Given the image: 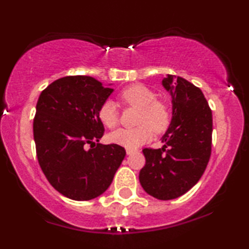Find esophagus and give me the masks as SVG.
Returning <instances> with one entry per match:
<instances>
[{"label": "esophagus", "instance_id": "esophagus-1", "mask_svg": "<svg viewBox=\"0 0 249 249\" xmlns=\"http://www.w3.org/2000/svg\"><path fill=\"white\" fill-rule=\"evenodd\" d=\"M134 152H135L134 149H129V148L125 149V153H127V155H130V154H132V153H134Z\"/></svg>", "mask_w": 249, "mask_h": 249}]
</instances>
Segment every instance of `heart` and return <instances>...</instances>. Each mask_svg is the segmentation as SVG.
<instances>
[{
  "instance_id": "b5f03b06",
  "label": "heart",
  "mask_w": 249,
  "mask_h": 249,
  "mask_svg": "<svg viewBox=\"0 0 249 249\" xmlns=\"http://www.w3.org/2000/svg\"><path fill=\"white\" fill-rule=\"evenodd\" d=\"M121 100L131 107L142 108L138 124H142L135 129H118L107 136V141L122 147L135 149L151 141L152 130L159 132L166 127L169 121V111L162 102L156 101L154 91L144 85H134L121 93ZM98 119L107 128H114L119 115L115 104L105 101L98 108ZM151 128H149V127Z\"/></svg>"
}]
</instances>
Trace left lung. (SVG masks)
Returning a JSON list of instances; mask_svg holds the SVG:
<instances>
[{
  "label": "left lung",
  "instance_id": "1",
  "mask_svg": "<svg viewBox=\"0 0 249 249\" xmlns=\"http://www.w3.org/2000/svg\"><path fill=\"white\" fill-rule=\"evenodd\" d=\"M162 86L171 96L172 118L162 148L142 149L146 163L139 181L161 200L182 196L205 171L212 145V111L202 90L181 77L168 74Z\"/></svg>",
  "mask_w": 249,
  "mask_h": 249
}]
</instances>
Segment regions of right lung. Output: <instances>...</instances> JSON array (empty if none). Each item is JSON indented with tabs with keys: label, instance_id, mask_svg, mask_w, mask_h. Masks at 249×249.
Wrapping results in <instances>:
<instances>
[{
	"label": "right lung",
	"instance_id": "right-lung-1",
	"mask_svg": "<svg viewBox=\"0 0 249 249\" xmlns=\"http://www.w3.org/2000/svg\"><path fill=\"white\" fill-rule=\"evenodd\" d=\"M108 86L88 76L63 77L49 85L37 102V159L51 185L70 199L102 195L125 156L124 148L115 144L91 147L104 132L97 113L113 91Z\"/></svg>",
	"mask_w": 249,
	"mask_h": 249
}]
</instances>
